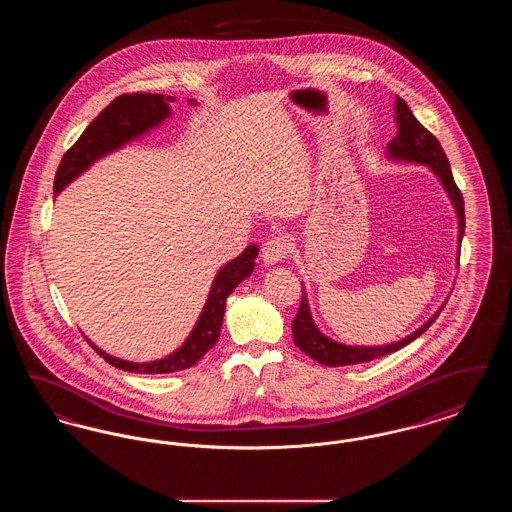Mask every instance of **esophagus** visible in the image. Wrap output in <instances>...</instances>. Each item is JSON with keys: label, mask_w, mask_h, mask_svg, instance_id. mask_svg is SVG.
I'll return each instance as SVG.
<instances>
[{"label": "esophagus", "mask_w": 512, "mask_h": 512, "mask_svg": "<svg viewBox=\"0 0 512 512\" xmlns=\"http://www.w3.org/2000/svg\"><path fill=\"white\" fill-rule=\"evenodd\" d=\"M290 251H292L290 236H284V234L272 236V238H268L267 244L263 245V261L267 265L278 263V261L286 259Z\"/></svg>", "instance_id": "34e87169"}]
</instances>
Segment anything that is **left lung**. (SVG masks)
<instances>
[{
    "mask_svg": "<svg viewBox=\"0 0 512 512\" xmlns=\"http://www.w3.org/2000/svg\"><path fill=\"white\" fill-rule=\"evenodd\" d=\"M395 117H397L395 121L399 124V132L388 146L391 157L428 165L432 171L438 174L443 188L447 190V194L457 209V215H459V244H461L464 236V199L459 186L455 184V178H453V172H451L443 147L428 128H424L420 122L414 119L413 111L401 98L395 99ZM441 309L422 328H418L405 340L395 341L390 345H380V347H349V345H343L338 341H332L318 332L311 313H309L307 295L303 292L299 311L292 322L293 341L303 353H307L320 365L345 366L368 363L378 357L395 353V351L403 349L405 345H409L411 341L416 340L420 334H424L430 328V324L438 318Z\"/></svg>",
    "mask_w": 512,
    "mask_h": 512,
    "instance_id": "left-lung-1",
    "label": "left lung"
}]
</instances>
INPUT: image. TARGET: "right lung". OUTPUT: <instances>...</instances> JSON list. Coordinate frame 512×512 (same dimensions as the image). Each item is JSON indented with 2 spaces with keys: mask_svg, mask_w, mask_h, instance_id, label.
Segmentation results:
<instances>
[{
  "mask_svg": "<svg viewBox=\"0 0 512 512\" xmlns=\"http://www.w3.org/2000/svg\"><path fill=\"white\" fill-rule=\"evenodd\" d=\"M171 99L169 96L163 98L161 94H146V92L122 94L119 98L113 99L98 117L86 126L80 138L63 155L53 180L55 194H59L80 172L86 171L96 159L121 147L128 140L144 134L146 130L163 121L169 115ZM190 103L194 101L190 99ZM257 255H259V247L249 245L240 257L230 261L226 267L220 268L192 336L169 357L153 363H142V365L126 363L103 353L94 343L90 341L88 343L109 365L126 372L167 374V372H176V370L194 366L219 340L222 317L226 309V297L253 272V265H255L253 261Z\"/></svg>",
  "mask_w": 512,
  "mask_h": 512,
  "instance_id": "right-lung-1",
  "label": "right lung"
}]
</instances>
